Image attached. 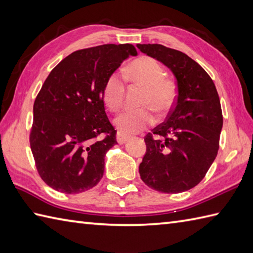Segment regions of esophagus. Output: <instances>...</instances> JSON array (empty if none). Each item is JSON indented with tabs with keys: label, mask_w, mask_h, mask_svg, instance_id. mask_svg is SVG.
Masks as SVG:
<instances>
[{
	"label": "esophagus",
	"mask_w": 253,
	"mask_h": 253,
	"mask_svg": "<svg viewBox=\"0 0 253 253\" xmlns=\"http://www.w3.org/2000/svg\"><path fill=\"white\" fill-rule=\"evenodd\" d=\"M116 139H117V142L120 144L125 143L128 139H129V136L126 135V133H124L122 131H117L116 133Z\"/></svg>",
	"instance_id": "34e87169"
}]
</instances>
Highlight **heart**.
<instances>
[{"instance_id": "heart-1", "label": "heart", "mask_w": 253, "mask_h": 253, "mask_svg": "<svg viewBox=\"0 0 253 253\" xmlns=\"http://www.w3.org/2000/svg\"><path fill=\"white\" fill-rule=\"evenodd\" d=\"M164 75L162 65L150 56L139 57L128 66L125 78L146 90L140 102V105L146 107L125 110L118 114L115 124L122 132L136 133L146 129L155 122L151 109L162 114L173 105L176 99V85L173 80L165 78ZM125 78L120 73H113L106 78L102 88L104 103L113 112L118 111L123 105Z\"/></svg>"}]
</instances>
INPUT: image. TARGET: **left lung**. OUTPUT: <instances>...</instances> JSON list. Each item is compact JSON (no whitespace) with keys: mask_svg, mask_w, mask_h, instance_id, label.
Segmentation results:
<instances>
[{"mask_svg":"<svg viewBox=\"0 0 253 253\" xmlns=\"http://www.w3.org/2000/svg\"><path fill=\"white\" fill-rule=\"evenodd\" d=\"M170 68L177 95L164 123L144 137L147 152L139 165L142 181L163 193L197 186L215 160L223 127L221 102L212 78L185 53L162 44H137Z\"/></svg>","mask_w":253,"mask_h":253,"instance_id":"left-lung-1","label":"left lung"}]
</instances>
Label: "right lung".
I'll return each instance as SVG.
<instances>
[{"label": "right lung", "instance_id": "add662e5", "mask_svg": "<svg viewBox=\"0 0 253 253\" xmlns=\"http://www.w3.org/2000/svg\"><path fill=\"white\" fill-rule=\"evenodd\" d=\"M130 55H137V50L128 43L75 51L42 84L35 100L29 142L38 174L54 190L80 193L103 177L105 153L117 141L102 88Z\"/></svg>", "mask_w": 253, "mask_h": 253}]
</instances>
